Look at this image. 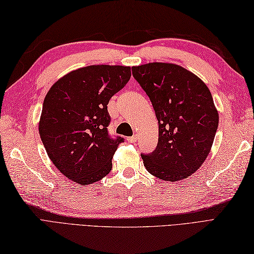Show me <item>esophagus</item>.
I'll list each match as a JSON object with an SVG mask.
<instances>
[{
	"label": "esophagus",
	"instance_id": "34e87169",
	"mask_svg": "<svg viewBox=\"0 0 254 254\" xmlns=\"http://www.w3.org/2000/svg\"><path fill=\"white\" fill-rule=\"evenodd\" d=\"M127 141L130 142V143H135V141H137V135H132V137H128Z\"/></svg>",
	"mask_w": 254,
	"mask_h": 254
}]
</instances>
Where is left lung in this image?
I'll return each mask as SVG.
<instances>
[{"label":"left lung","instance_id":"1","mask_svg":"<svg viewBox=\"0 0 254 254\" xmlns=\"http://www.w3.org/2000/svg\"><path fill=\"white\" fill-rule=\"evenodd\" d=\"M158 121L155 151L141 154L146 170L176 182L199 169L211 150L219 113L207 85L184 67L165 63L132 66Z\"/></svg>","mask_w":254,"mask_h":254}]
</instances>
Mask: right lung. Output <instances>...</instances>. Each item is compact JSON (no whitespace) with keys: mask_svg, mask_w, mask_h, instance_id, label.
Segmentation results:
<instances>
[{"mask_svg":"<svg viewBox=\"0 0 254 254\" xmlns=\"http://www.w3.org/2000/svg\"><path fill=\"white\" fill-rule=\"evenodd\" d=\"M130 76V66L88 65L67 73L48 90L39 131L49 159L67 179L88 185L112 170L124 139L110 137L108 103Z\"/></svg>","mask_w":254,"mask_h":254,"instance_id":"obj_1","label":"right lung"}]
</instances>
